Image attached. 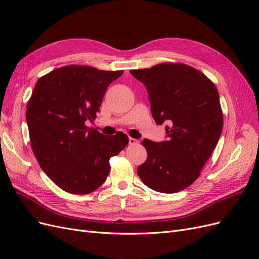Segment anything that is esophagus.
Wrapping results in <instances>:
<instances>
[{
	"label": "esophagus",
	"instance_id": "1",
	"mask_svg": "<svg viewBox=\"0 0 259 259\" xmlns=\"http://www.w3.org/2000/svg\"><path fill=\"white\" fill-rule=\"evenodd\" d=\"M128 143H130V145H137V144L139 143V140H137V139H135V138L130 137V138H128Z\"/></svg>",
	"mask_w": 259,
	"mask_h": 259
}]
</instances>
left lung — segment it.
I'll return each mask as SVG.
<instances>
[{
    "instance_id": "1",
    "label": "left lung",
    "mask_w": 259,
    "mask_h": 259,
    "mask_svg": "<svg viewBox=\"0 0 259 259\" xmlns=\"http://www.w3.org/2000/svg\"><path fill=\"white\" fill-rule=\"evenodd\" d=\"M130 72L145 84L155 123H168L166 140H143L148 156L137 173L152 190L182 191L200 176L222 135L218 91L207 76L184 64L165 62Z\"/></svg>"
}]
</instances>
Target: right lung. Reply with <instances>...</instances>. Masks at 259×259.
Returning <instances> with one entry per match:
<instances>
[{"label": "right lung", "mask_w": 259, "mask_h": 259, "mask_svg": "<svg viewBox=\"0 0 259 259\" xmlns=\"http://www.w3.org/2000/svg\"><path fill=\"white\" fill-rule=\"evenodd\" d=\"M123 74L88 66H66L40 77L26 111L30 143L44 173L73 194L95 191L110 171L109 160L127 146L122 133L105 136L95 120L107 88Z\"/></svg>", "instance_id": "1"}]
</instances>
